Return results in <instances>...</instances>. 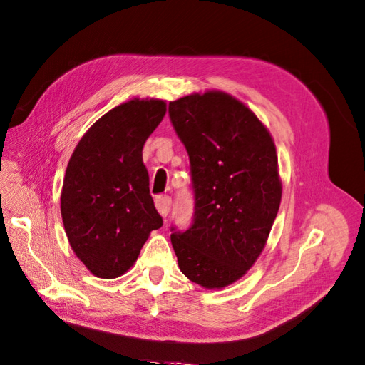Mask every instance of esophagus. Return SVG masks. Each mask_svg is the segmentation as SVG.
I'll return each mask as SVG.
<instances>
[{"label":"esophagus","instance_id":"1","mask_svg":"<svg viewBox=\"0 0 365 365\" xmlns=\"http://www.w3.org/2000/svg\"><path fill=\"white\" fill-rule=\"evenodd\" d=\"M155 208L162 217H166L171 208V199L168 195H158L155 197Z\"/></svg>","mask_w":365,"mask_h":365}]
</instances>
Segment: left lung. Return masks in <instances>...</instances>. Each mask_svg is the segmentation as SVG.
Returning a JSON list of instances; mask_svg holds the SVG:
<instances>
[{
	"instance_id": "8db88e82",
	"label": "left lung",
	"mask_w": 365,
	"mask_h": 365,
	"mask_svg": "<svg viewBox=\"0 0 365 365\" xmlns=\"http://www.w3.org/2000/svg\"><path fill=\"white\" fill-rule=\"evenodd\" d=\"M170 118L190 155L195 197L192 225L171 235L179 268L203 288H225L255 265L277 216L274 140L245 103L222 91L170 101Z\"/></svg>"
}]
</instances>
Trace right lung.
Instances as JSON below:
<instances>
[{
  "label": "right lung",
  "mask_w": 365,
  "mask_h": 365,
  "mask_svg": "<svg viewBox=\"0 0 365 365\" xmlns=\"http://www.w3.org/2000/svg\"><path fill=\"white\" fill-rule=\"evenodd\" d=\"M165 114V100L121 103L86 130L69 158L63 225L73 253L93 276L125 274L151 231L163 225L142 151Z\"/></svg>",
  "instance_id": "right-lung-1"
}]
</instances>
